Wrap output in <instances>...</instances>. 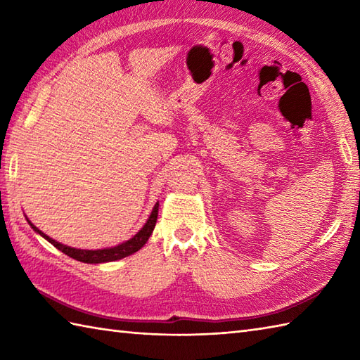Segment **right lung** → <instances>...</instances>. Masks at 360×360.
<instances>
[{
  "label": "right lung",
  "instance_id": "1",
  "mask_svg": "<svg viewBox=\"0 0 360 360\" xmlns=\"http://www.w3.org/2000/svg\"><path fill=\"white\" fill-rule=\"evenodd\" d=\"M158 210H159V202L155 204V207H153V210H151V213H150V217H148V219H147V223L143 224V227L133 236V238H129L128 241L122 243V244H117V246H114V248L97 249V250L75 249V248L65 246V244L49 238V236L46 235V233H43V232L40 231V229L35 227L32 223H30V221H29L27 218H26V219H27L29 226L32 227L37 233H40L44 240H48V241L52 244V246H56L58 250H62L63 254H66L68 257L77 259V262H82V263L97 264V263L116 262V259L125 258V257H128V255L134 254V252H137L141 248H143V244L148 241L150 235L153 233V229H155V226H156Z\"/></svg>",
  "mask_w": 360,
  "mask_h": 360
}]
</instances>
